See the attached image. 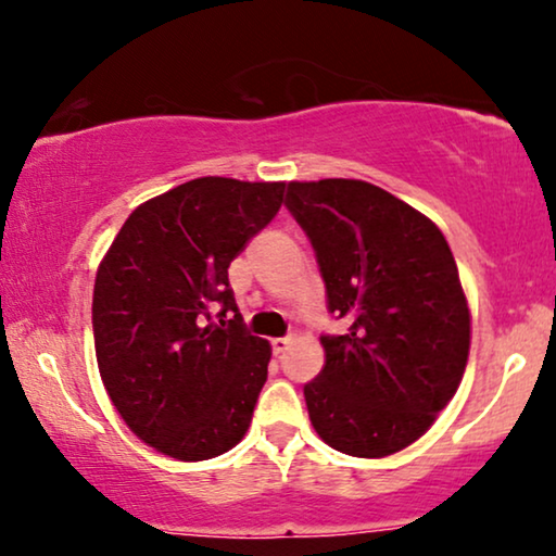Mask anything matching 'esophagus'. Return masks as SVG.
<instances>
[{
  "instance_id": "34e87169",
  "label": "esophagus",
  "mask_w": 556,
  "mask_h": 556,
  "mask_svg": "<svg viewBox=\"0 0 556 556\" xmlns=\"http://www.w3.org/2000/svg\"><path fill=\"white\" fill-rule=\"evenodd\" d=\"M293 344V339L291 337H278V339H273V352L276 354H283L288 346Z\"/></svg>"
}]
</instances>
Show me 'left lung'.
<instances>
[{
  "mask_svg": "<svg viewBox=\"0 0 556 556\" xmlns=\"http://www.w3.org/2000/svg\"><path fill=\"white\" fill-rule=\"evenodd\" d=\"M291 210L321 268L329 311L324 369L303 387L318 438L354 458L413 445L458 392L470 308L440 227L362 179L288 181Z\"/></svg>",
  "mask_w": 556,
  "mask_h": 556,
  "instance_id": "8db88e82",
  "label": "left lung"
}]
</instances>
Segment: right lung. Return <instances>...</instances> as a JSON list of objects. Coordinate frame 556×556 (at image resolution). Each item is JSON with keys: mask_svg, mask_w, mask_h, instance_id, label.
Segmentation results:
<instances>
[{"mask_svg": "<svg viewBox=\"0 0 556 556\" xmlns=\"http://www.w3.org/2000/svg\"><path fill=\"white\" fill-rule=\"evenodd\" d=\"M286 181L200 177L136 207L96 273L105 392L143 443L210 460L245 438L270 344L250 337L227 268L283 204ZM219 302L230 323L208 321Z\"/></svg>", "mask_w": 556, "mask_h": 556, "instance_id": "obj_1", "label": "right lung"}]
</instances>
